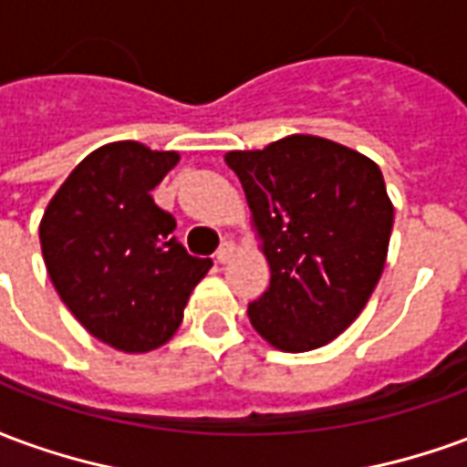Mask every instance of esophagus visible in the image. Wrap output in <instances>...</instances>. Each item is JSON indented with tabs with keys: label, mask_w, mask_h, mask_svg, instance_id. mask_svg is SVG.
Here are the masks:
<instances>
[{
	"label": "esophagus",
	"mask_w": 467,
	"mask_h": 467,
	"mask_svg": "<svg viewBox=\"0 0 467 467\" xmlns=\"http://www.w3.org/2000/svg\"><path fill=\"white\" fill-rule=\"evenodd\" d=\"M214 257H217V263H230V260H233L234 257V244L233 243H223L220 244V250H217V254H214Z\"/></svg>",
	"instance_id": "1"
}]
</instances>
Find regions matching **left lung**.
Returning a JSON list of instances; mask_svg holds the SVG:
<instances>
[{
    "instance_id": "8db88e82",
    "label": "left lung",
    "mask_w": 467,
    "mask_h": 467,
    "mask_svg": "<svg viewBox=\"0 0 467 467\" xmlns=\"http://www.w3.org/2000/svg\"><path fill=\"white\" fill-rule=\"evenodd\" d=\"M224 162L243 182L270 287L250 323L283 352L323 348L370 300L388 260L392 202L378 164L315 134H287Z\"/></svg>"
}]
</instances>
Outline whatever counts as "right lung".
<instances>
[{
  "label": "right lung",
  "instance_id": "obj_1",
  "mask_svg": "<svg viewBox=\"0 0 467 467\" xmlns=\"http://www.w3.org/2000/svg\"><path fill=\"white\" fill-rule=\"evenodd\" d=\"M177 162V152L132 140L102 144L69 172L39 223L57 295L87 333L115 350L167 343L213 267L187 254L172 237L174 217L152 200Z\"/></svg>",
  "mask_w": 467,
  "mask_h": 467
}]
</instances>
